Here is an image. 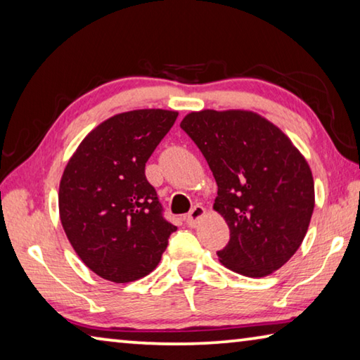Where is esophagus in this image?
<instances>
[{"label":"esophagus","mask_w":360,"mask_h":360,"mask_svg":"<svg viewBox=\"0 0 360 360\" xmlns=\"http://www.w3.org/2000/svg\"><path fill=\"white\" fill-rule=\"evenodd\" d=\"M205 214V208L202 205H195L191 210V212L186 216V222L188 227H195V224L198 222V219H202Z\"/></svg>","instance_id":"esophagus-1"}]
</instances>
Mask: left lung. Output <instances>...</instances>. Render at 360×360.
<instances>
[{
    "instance_id": "8db88e82",
    "label": "left lung",
    "mask_w": 360,
    "mask_h": 360,
    "mask_svg": "<svg viewBox=\"0 0 360 360\" xmlns=\"http://www.w3.org/2000/svg\"><path fill=\"white\" fill-rule=\"evenodd\" d=\"M181 129L217 182L214 210L230 229L217 257L231 271L262 278L300 248L314 210L307 160L284 133L249 111L187 114Z\"/></svg>"
}]
</instances>
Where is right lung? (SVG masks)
I'll return each instance as SVG.
<instances>
[{"mask_svg":"<svg viewBox=\"0 0 360 360\" xmlns=\"http://www.w3.org/2000/svg\"><path fill=\"white\" fill-rule=\"evenodd\" d=\"M176 117L165 109L114 115L85 136L65 168L60 221L81 260L108 281L149 275L178 230L144 173Z\"/></svg>","mask_w":360,"mask_h":360,"instance_id":"1","label":"right lung"}]
</instances>
